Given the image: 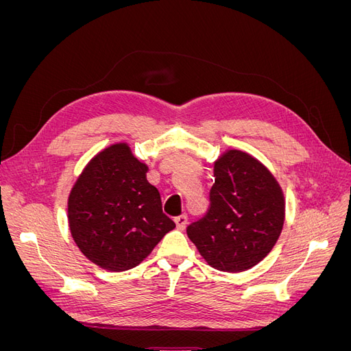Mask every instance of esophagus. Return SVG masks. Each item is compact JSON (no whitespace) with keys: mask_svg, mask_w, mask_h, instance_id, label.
<instances>
[{"mask_svg":"<svg viewBox=\"0 0 351 351\" xmlns=\"http://www.w3.org/2000/svg\"><path fill=\"white\" fill-rule=\"evenodd\" d=\"M174 222L178 230H184L186 226H187V215L183 214V215H178L174 218Z\"/></svg>","mask_w":351,"mask_h":351,"instance_id":"34e87169","label":"esophagus"}]
</instances>
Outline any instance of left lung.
<instances>
[{"mask_svg":"<svg viewBox=\"0 0 351 351\" xmlns=\"http://www.w3.org/2000/svg\"><path fill=\"white\" fill-rule=\"evenodd\" d=\"M214 177L210 206L187 227V236L212 268L247 271L267 256L281 234L282 189L259 159L239 149L218 156Z\"/></svg>","mask_w":351,"mask_h":351,"instance_id":"1","label":"left lung"}]
</instances>
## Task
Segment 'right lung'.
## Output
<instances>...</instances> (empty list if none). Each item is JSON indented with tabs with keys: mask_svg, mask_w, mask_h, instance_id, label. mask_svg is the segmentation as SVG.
Returning <instances> with one entry per match:
<instances>
[{
	"mask_svg": "<svg viewBox=\"0 0 351 351\" xmlns=\"http://www.w3.org/2000/svg\"><path fill=\"white\" fill-rule=\"evenodd\" d=\"M149 167L127 142L112 143L84 165L67 199L71 237L99 268L121 272L143 262L176 224L162 212Z\"/></svg>",
	"mask_w": 351,
	"mask_h": 351,
	"instance_id": "obj_1",
	"label": "right lung"
}]
</instances>
